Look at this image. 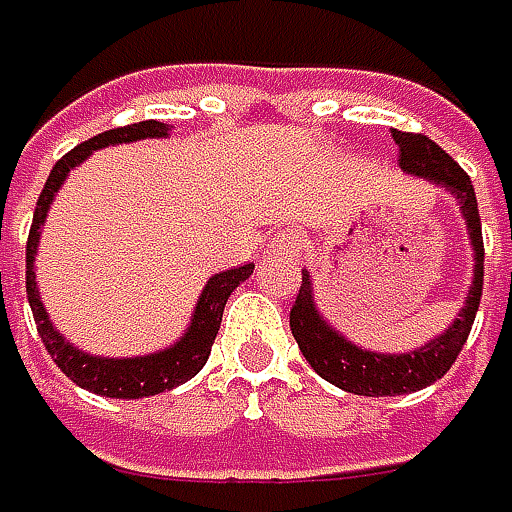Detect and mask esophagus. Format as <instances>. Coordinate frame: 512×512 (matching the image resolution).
<instances>
[{"label": "esophagus", "instance_id": "esophagus-1", "mask_svg": "<svg viewBox=\"0 0 512 512\" xmlns=\"http://www.w3.org/2000/svg\"><path fill=\"white\" fill-rule=\"evenodd\" d=\"M305 250V239L294 233V230H285L279 233L273 242H270V253L273 256H285V259H299V253Z\"/></svg>", "mask_w": 512, "mask_h": 512}]
</instances>
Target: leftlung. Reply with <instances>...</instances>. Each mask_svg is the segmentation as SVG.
Returning a JSON list of instances; mask_svg holds the SVG:
<instances>
[{
  "mask_svg": "<svg viewBox=\"0 0 512 512\" xmlns=\"http://www.w3.org/2000/svg\"><path fill=\"white\" fill-rule=\"evenodd\" d=\"M397 149H400V169L406 175L423 178L444 190L458 201L461 216L467 224V236L473 244V282L464 296V308L447 328L426 340L421 348L400 351V354H383L363 345L351 343L343 331H337L331 322L322 317L314 299V282L311 273L302 270V288L291 308V334L299 343L302 357L311 363V369L328 380L331 386L366 397H395L421 392L441 380L461 348L470 337L475 311L481 302V285H484V242H481V216L470 175L458 167L447 152L426 135L412 132H392Z\"/></svg>",
  "mask_w": 512,
  "mask_h": 512,
  "instance_id": "8db88e82",
  "label": "left lung"
}]
</instances>
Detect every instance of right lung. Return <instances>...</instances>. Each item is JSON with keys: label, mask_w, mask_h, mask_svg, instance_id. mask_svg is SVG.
Wrapping results in <instances>:
<instances>
[{"label": "right lung", "mask_w": 512, "mask_h": 512, "mask_svg": "<svg viewBox=\"0 0 512 512\" xmlns=\"http://www.w3.org/2000/svg\"><path fill=\"white\" fill-rule=\"evenodd\" d=\"M169 132H172L169 123H158V120H141V123H132V126L100 132L86 143L74 146L68 155H63L57 161V167L51 169L42 192H39L34 224H31L28 247H25V291H28V302H31V311H34V322H37L42 345L48 348V354L54 357V363L60 366V371L68 380H74L80 389L94 392V395L138 400V397L161 395L167 389H175V386L192 380L198 371L204 369V363L210 357V348H213V340H216L227 299L253 273V265H244V268L221 270L216 276H210L204 291L198 296V302H195V311H192L187 331L167 348L152 351V354H141V357L89 354V351L77 348L74 343H68L63 334L57 331V325L51 322V317H48V311L42 305V296H39L34 262H37L39 236H42L48 210H51L60 187L65 184L68 172L80 167L91 152H97L103 146L146 141V138H169Z\"/></svg>", "instance_id": "obj_1"}]
</instances>
